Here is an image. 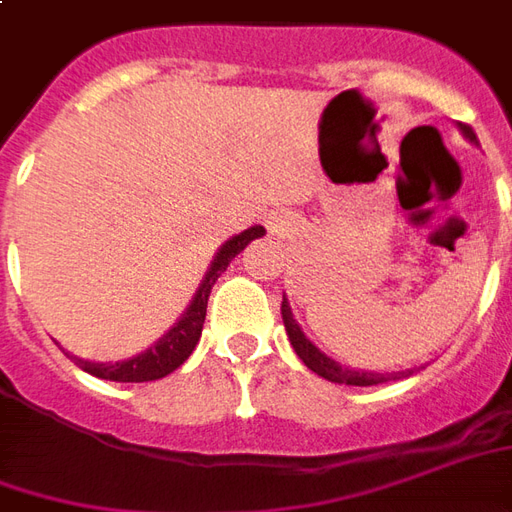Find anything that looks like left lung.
<instances>
[{
  "instance_id": "8db88e82",
  "label": "left lung",
  "mask_w": 512,
  "mask_h": 512,
  "mask_svg": "<svg viewBox=\"0 0 512 512\" xmlns=\"http://www.w3.org/2000/svg\"><path fill=\"white\" fill-rule=\"evenodd\" d=\"M460 132L466 135L471 144H477V135L474 130L468 127V124H460ZM282 321H285V332H288V341H291L293 352L299 355V360L305 363L310 371H316L318 377H324V380L330 382H341V385H360V388H366V385H380V382H391L399 380V377H407L410 371H393V374H377V371H355V368H343L341 363H335L330 357L324 355L318 346L310 343L302 327L296 324V318L291 313V305H288V299H282Z\"/></svg>"
}]
</instances>
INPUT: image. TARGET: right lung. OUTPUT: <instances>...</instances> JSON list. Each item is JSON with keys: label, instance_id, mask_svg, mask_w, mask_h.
Segmentation results:
<instances>
[{"label": "right lung", "instance_id": "add662e5", "mask_svg": "<svg viewBox=\"0 0 512 512\" xmlns=\"http://www.w3.org/2000/svg\"><path fill=\"white\" fill-rule=\"evenodd\" d=\"M263 232H266L263 227H249V230H244L241 235H232L230 241L221 246L219 252H216V257H213L210 268H207L205 280L199 285L194 302L188 305V310L182 313L180 321H177L155 346H149L146 352L130 357V360H121V363H88V360H80V357H74V363H77L82 371L99 377V380L113 382H152L160 380V377H166L171 371H177V368L191 357V352L196 349V343H199L202 324H205L207 316L210 288L216 285V280L221 277V271L230 266L232 257L241 255L246 246H249V241L260 238Z\"/></svg>", "mask_w": 512, "mask_h": 512}]
</instances>
